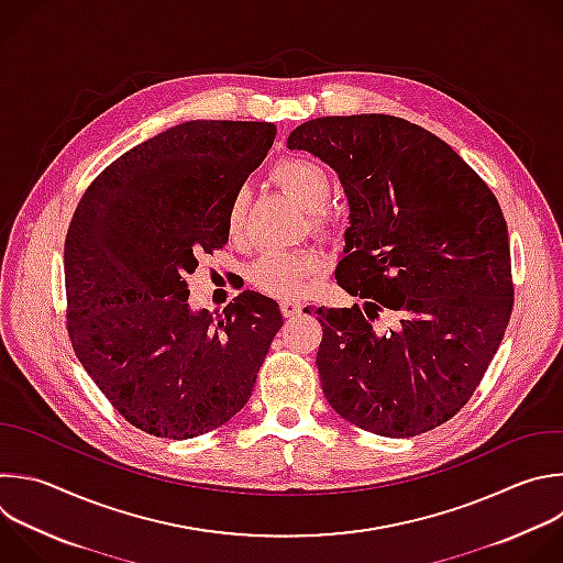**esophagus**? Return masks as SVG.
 Returning a JSON list of instances; mask_svg holds the SVG:
<instances>
[{"mask_svg":"<svg viewBox=\"0 0 563 563\" xmlns=\"http://www.w3.org/2000/svg\"><path fill=\"white\" fill-rule=\"evenodd\" d=\"M280 311L285 318H294L302 311V302L300 300H283L280 302Z\"/></svg>","mask_w":563,"mask_h":563,"instance_id":"esophagus-1","label":"esophagus"}]
</instances>
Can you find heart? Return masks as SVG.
Instances as JSON below:
<instances>
[{"label": "heart", "mask_w": 563, "mask_h": 563, "mask_svg": "<svg viewBox=\"0 0 563 563\" xmlns=\"http://www.w3.org/2000/svg\"><path fill=\"white\" fill-rule=\"evenodd\" d=\"M272 176L285 192H289L309 212L322 210L333 190V178L327 165L305 154H291L280 158L272 167ZM247 201H250L247 187H239V190L232 195V201L228 208V230L232 236H236L243 230ZM318 221L322 219L318 217ZM327 265H329L327 256L318 250H298V252L276 250V252L261 254L252 263L250 280L256 289L265 294L289 298L300 294L313 276L327 269Z\"/></svg>", "instance_id": "obj_1"}]
</instances>
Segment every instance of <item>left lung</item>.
Wrapping results in <instances>:
<instances>
[{
    "instance_id": "8db88e82",
    "label": "left lung",
    "mask_w": 563,
    "mask_h": 563,
    "mask_svg": "<svg viewBox=\"0 0 563 563\" xmlns=\"http://www.w3.org/2000/svg\"><path fill=\"white\" fill-rule=\"evenodd\" d=\"M287 147L338 172L351 228L335 278L366 300L313 311L327 402L385 438L449 422L479 387L512 311L508 230L490 187L442 139L391 114L311 119ZM380 310L401 318L396 332L372 329Z\"/></svg>"
}]
</instances>
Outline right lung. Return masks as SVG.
<instances>
[{"label":"right lung","mask_w":563,"mask_h":563,"mask_svg":"<svg viewBox=\"0 0 563 563\" xmlns=\"http://www.w3.org/2000/svg\"><path fill=\"white\" fill-rule=\"evenodd\" d=\"M276 136L267 121H187L121 154L84 192L64 245L68 335L110 405L136 429L187 440L250 400L283 327L243 291L192 311L185 278L228 243L232 195Z\"/></svg>","instance_id":"1"}]
</instances>
